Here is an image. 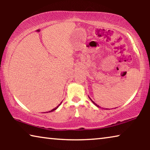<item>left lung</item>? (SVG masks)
I'll return each mask as SVG.
<instances>
[{
    "mask_svg": "<svg viewBox=\"0 0 150 150\" xmlns=\"http://www.w3.org/2000/svg\"><path fill=\"white\" fill-rule=\"evenodd\" d=\"M88 97H89V96H88ZM89 98H90V100H91V101H92V102H93V103L94 104V105H96V106H97V107H98V108H100L99 106H98V105H96V103H95V102H94V101H93V100H92V99H91V98L90 97H89Z\"/></svg>",
    "mask_w": 150,
    "mask_h": 150,
    "instance_id": "left-lung-1",
    "label": "left lung"
}]
</instances>
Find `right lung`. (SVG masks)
I'll return each instance as SVG.
<instances>
[{
    "instance_id": "1",
    "label": "right lung",
    "mask_w": 150,
    "mask_h": 150,
    "mask_svg": "<svg viewBox=\"0 0 150 150\" xmlns=\"http://www.w3.org/2000/svg\"><path fill=\"white\" fill-rule=\"evenodd\" d=\"M62 103H61L60 104H59V105H58L57 106V107H55V108H54V109H52V110H50V111H49V112H53V111H54V110H56V109L58 108V107H59V105H61V104H62Z\"/></svg>"
}]
</instances>
